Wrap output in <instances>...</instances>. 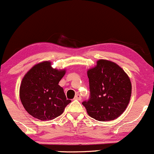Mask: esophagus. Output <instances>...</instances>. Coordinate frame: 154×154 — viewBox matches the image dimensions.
I'll use <instances>...</instances> for the list:
<instances>
[{
	"label": "esophagus",
	"mask_w": 154,
	"mask_h": 154,
	"mask_svg": "<svg viewBox=\"0 0 154 154\" xmlns=\"http://www.w3.org/2000/svg\"><path fill=\"white\" fill-rule=\"evenodd\" d=\"M74 98L75 99V100H82V96H81V95L80 94H76V95H75V97H74Z\"/></svg>",
	"instance_id": "obj_1"
}]
</instances>
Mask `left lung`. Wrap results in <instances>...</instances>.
I'll list each match as a JSON object with an SVG mask.
<instances>
[{"label": "left lung", "instance_id": "left-lung-1", "mask_svg": "<svg viewBox=\"0 0 154 154\" xmlns=\"http://www.w3.org/2000/svg\"><path fill=\"white\" fill-rule=\"evenodd\" d=\"M90 98L83 101L87 113L98 121L113 120L123 113L131 95V84L120 66L100 59L87 71Z\"/></svg>", "mask_w": 154, "mask_h": 154}]
</instances>
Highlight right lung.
Listing matches in <instances>:
<instances>
[{"label":"right lung","instance_id":"1","mask_svg":"<svg viewBox=\"0 0 154 154\" xmlns=\"http://www.w3.org/2000/svg\"><path fill=\"white\" fill-rule=\"evenodd\" d=\"M65 70L51 67L50 62L34 65L25 75L20 87V97L25 109L40 120H51L63 113L71 102L59 82Z\"/></svg>","mask_w":154,"mask_h":154}]
</instances>
